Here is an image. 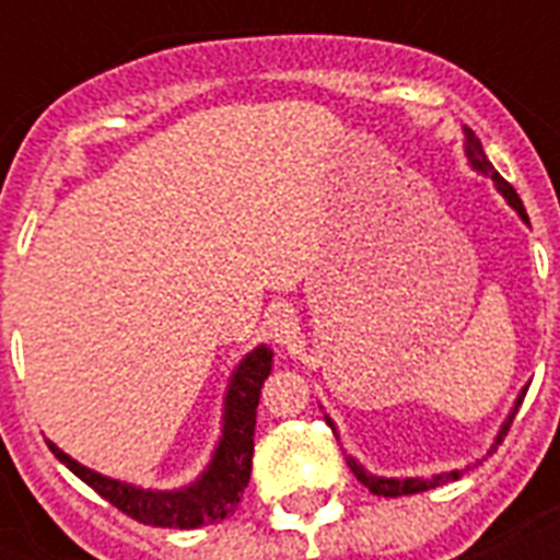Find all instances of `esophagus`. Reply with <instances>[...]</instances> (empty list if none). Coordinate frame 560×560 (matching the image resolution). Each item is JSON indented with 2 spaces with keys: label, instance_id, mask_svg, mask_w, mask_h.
Segmentation results:
<instances>
[{
  "label": "esophagus",
  "instance_id": "obj_1",
  "mask_svg": "<svg viewBox=\"0 0 560 560\" xmlns=\"http://www.w3.org/2000/svg\"><path fill=\"white\" fill-rule=\"evenodd\" d=\"M267 331H270L272 342L279 346H290L299 337V319L290 307H272L267 314Z\"/></svg>",
  "mask_w": 560,
  "mask_h": 560
}]
</instances>
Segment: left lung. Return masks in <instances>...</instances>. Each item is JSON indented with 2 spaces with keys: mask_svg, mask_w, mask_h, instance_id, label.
Instances as JSON below:
<instances>
[{
  "mask_svg": "<svg viewBox=\"0 0 560 560\" xmlns=\"http://www.w3.org/2000/svg\"><path fill=\"white\" fill-rule=\"evenodd\" d=\"M465 156H468V165L477 171V174L494 179L497 191L503 194L505 202H509V206L517 211V218H521L523 223L529 226V214H526V209H523V200L517 197V191H514V188L509 186V183H505L500 174H497L494 165L488 162L486 151H482V142H479L477 136H474V130H470V127H465ZM526 389H529V386H523L521 395H517V400H514V407L509 409V416H505V421L500 424V430H497L494 444H491V451H488L486 456H491V453L497 451V444L505 439V433H509V427H512L514 416H517V409H521L523 398H526ZM325 421L331 424L334 435H337V424L331 421V416H325ZM337 439H340V435H337ZM486 456H482V459H486ZM482 459H477V465H482ZM346 462H349L351 474H354V477H358L360 482H363V486H366L369 491H372V494H377V497H400V494H418V491H430V488H439V486H444V482H453V479H459L465 470L477 468V465H465V468L444 470V474H433V477H400L398 479V477H377V474H372V470L363 468V465H360L354 456H346Z\"/></svg>",
  "mask_w": 560,
  "mask_h": 560,
  "instance_id": "left-lung-1",
  "label": "left lung"
}]
</instances>
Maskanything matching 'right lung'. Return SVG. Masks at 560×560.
Listing matches in <instances>:
<instances>
[{
    "mask_svg": "<svg viewBox=\"0 0 560 560\" xmlns=\"http://www.w3.org/2000/svg\"><path fill=\"white\" fill-rule=\"evenodd\" d=\"M272 372L270 346H255L246 351L241 363L229 377L226 395H223V416H220V435L209 465L188 486L179 488H142L133 482L104 477L98 470L86 468L69 453H63L55 442H46L48 451L83 479L92 491H98L107 503L144 523V526H165V529H200L209 523L226 521L235 514L244 488L249 486L255 451V407L261 398V386Z\"/></svg>",
    "mask_w": 560,
    "mask_h": 560,
    "instance_id": "add662e5",
    "label": "right lung"
}]
</instances>
